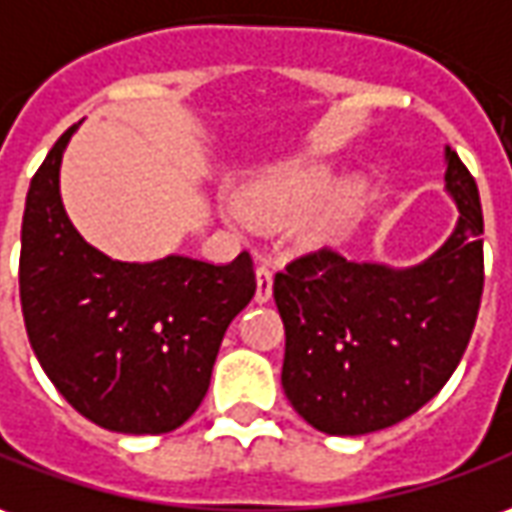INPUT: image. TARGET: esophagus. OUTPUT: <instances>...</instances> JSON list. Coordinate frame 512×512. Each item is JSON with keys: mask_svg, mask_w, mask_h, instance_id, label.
<instances>
[{"mask_svg": "<svg viewBox=\"0 0 512 512\" xmlns=\"http://www.w3.org/2000/svg\"><path fill=\"white\" fill-rule=\"evenodd\" d=\"M270 298H273V267L262 259L256 267V303H267Z\"/></svg>", "mask_w": 512, "mask_h": 512, "instance_id": "obj_1", "label": "esophagus"}]
</instances>
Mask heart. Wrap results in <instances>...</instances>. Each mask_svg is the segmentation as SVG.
I'll return each instance as SVG.
<instances>
[{
	"instance_id": "obj_1",
	"label": "heart",
	"mask_w": 512,
	"mask_h": 512,
	"mask_svg": "<svg viewBox=\"0 0 512 512\" xmlns=\"http://www.w3.org/2000/svg\"><path fill=\"white\" fill-rule=\"evenodd\" d=\"M334 167L323 161H306L273 169L248 183L239 203H228L225 214L234 222L284 225L306 217V234L312 239H334L348 228L365 200L362 178H343L334 183Z\"/></svg>"
}]
</instances>
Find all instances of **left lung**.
<instances>
[{
	"label": "left lung",
	"instance_id": "obj_1",
	"mask_svg": "<svg viewBox=\"0 0 512 512\" xmlns=\"http://www.w3.org/2000/svg\"><path fill=\"white\" fill-rule=\"evenodd\" d=\"M443 164L457 222L424 262H351L323 248L276 273L287 331L281 384L317 432L357 438L398 424L438 396L463 359L485 281L482 206L451 147Z\"/></svg>",
	"mask_w": 512,
	"mask_h": 512
}]
</instances>
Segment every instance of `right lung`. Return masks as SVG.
Wrapping results in <instances>:
<instances>
[{"label":"right lung","instance_id":"obj_1","mask_svg":"<svg viewBox=\"0 0 512 512\" xmlns=\"http://www.w3.org/2000/svg\"><path fill=\"white\" fill-rule=\"evenodd\" d=\"M63 133L35 172L21 220L19 292L35 357L74 410L122 435L186 424L211 382L225 329L256 292L253 259L181 253L119 262L88 245L63 209Z\"/></svg>","mask_w":512,"mask_h":512}]
</instances>
